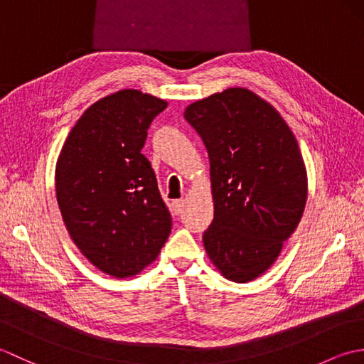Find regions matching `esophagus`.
<instances>
[{"instance_id": "esophagus-1", "label": "esophagus", "mask_w": 364, "mask_h": 364, "mask_svg": "<svg viewBox=\"0 0 364 364\" xmlns=\"http://www.w3.org/2000/svg\"><path fill=\"white\" fill-rule=\"evenodd\" d=\"M184 206H186V202H184V200H175V202L172 203V210L175 214H181Z\"/></svg>"}]
</instances>
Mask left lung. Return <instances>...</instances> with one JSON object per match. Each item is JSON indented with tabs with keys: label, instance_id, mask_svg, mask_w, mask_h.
Instances as JSON below:
<instances>
[{
	"label": "left lung",
	"instance_id": "obj_1",
	"mask_svg": "<svg viewBox=\"0 0 364 364\" xmlns=\"http://www.w3.org/2000/svg\"><path fill=\"white\" fill-rule=\"evenodd\" d=\"M210 156L214 219L205 250L219 272L247 283L274 264L305 210L299 144L272 105L231 87L184 111Z\"/></svg>",
	"mask_w": 364,
	"mask_h": 364
}]
</instances>
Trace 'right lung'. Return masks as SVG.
<instances>
[{
    "label": "right lung",
    "mask_w": 364,
    "mask_h": 364,
    "mask_svg": "<svg viewBox=\"0 0 364 364\" xmlns=\"http://www.w3.org/2000/svg\"><path fill=\"white\" fill-rule=\"evenodd\" d=\"M167 102L123 89L87 107L56 164V198L75 245L102 272L127 278L158 258L172 215L141 153Z\"/></svg>",
    "instance_id": "obj_1"
}]
</instances>
